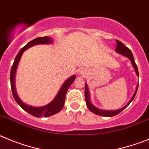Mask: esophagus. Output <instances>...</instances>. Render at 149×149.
Here are the masks:
<instances>
[{
  "instance_id": "1",
  "label": "esophagus",
  "mask_w": 149,
  "mask_h": 149,
  "mask_svg": "<svg viewBox=\"0 0 149 149\" xmlns=\"http://www.w3.org/2000/svg\"><path fill=\"white\" fill-rule=\"evenodd\" d=\"M80 74L81 75H86L87 74V70L85 69H81L80 70Z\"/></svg>"
}]
</instances>
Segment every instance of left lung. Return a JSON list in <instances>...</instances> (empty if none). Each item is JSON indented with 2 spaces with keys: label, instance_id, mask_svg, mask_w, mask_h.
Wrapping results in <instances>:
<instances>
[{
  "label": "left lung",
  "instance_id": "1",
  "mask_svg": "<svg viewBox=\"0 0 149 149\" xmlns=\"http://www.w3.org/2000/svg\"><path fill=\"white\" fill-rule=\"evenodd\" d=\"M115 51L116 53H118L119 54H121L124 56H126L128 57V58L130 59V61H131V64L133 65L134 68V70L136 72V76H139V72H138V69H137V66H136V63L134 61V56L131 51L124 44L121 42V41H118L116 40V47L115 49ZM138 84L136 85V89H135V92L134 93L133 96L131 97V100H129L128 103L126 104V105H125L123 108H120V109L117 110H102V109H100V108H96V106H94L91 102V99H90V92H89V89L88 88V84L85 83V90H84V96H85V101H86V104L87 107L88 108V109L92 112V113H95L96 115H99V116H113L117 115L118 113H120V112L123 111L125 108L128 106V104L131 102L133 101V100L134 99L135 95L136 93V91H137L138 89Z\"/></svg>",
  "mask_w": 149,
  "mask_h": 149
}]
</instances>
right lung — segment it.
<instances>
[{"label":"right lung","mask_w":149,"mask_h":149,"mask_svg":"<svg viewBox=\"0 0 149 149\" xmlns=\"http://www.w3.org/2000/svg\"><path fill=\"white\" fill-rule=\"evenodd\" d=\"M53 38H49L48 36L36 38L35 39L32 40L31 41H29L27 45H26L24 47L21 48V49L19 51L18 54L17 55V56L15 58L13 67L11 68V72H10V83H11L12 92H13V95L15 100L16 102L18 103L25 111H26L29 114L33 115V116H36V117H41V116L47 117V116H50L52 115H54L56 113H58L62 109L64 105H65V96H66L68 90L69 89L70 86L71 85L72 83L74 81L75 79H76V75H73V76H71L70 77L64 81V83H63L61 88H60L59 91H58V93H57L56 96H55L54 99L49 104H46L45 106H30L29 104L24 102L19 98L18 93H17V91H16L15 80L16 70H17L18 63H19L20 59H21L24 52L25 50H26L27 49H29V48L32 47L33 46H35V45H49V44H53Z\"/></svg>","instance_id":"add662e5"}]
</instances>
